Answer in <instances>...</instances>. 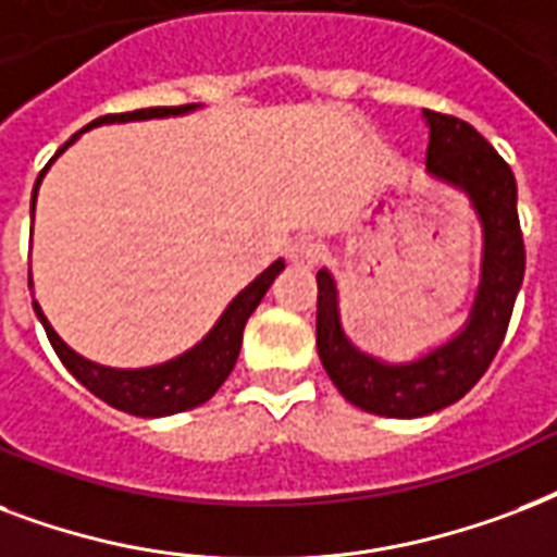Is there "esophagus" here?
<instances>
[{
  "label": "esophagus",
  "instance_id": "obj_1",
  "mask_svg": "<svg viewBox=\"0 0 557 557\" xmlns=\"http://www.w3.org/2000/svg\"><path fill=\"white\" fill-rule=\"evenodd\" d=\"M287 258H290V264L296 270H313L319 264V258H322V247H319L317 238H310V235H301L290 244L287 249Z\"/></svg>",
  "mask_w": 557,
  "mask_h": 557
}]
</instances>
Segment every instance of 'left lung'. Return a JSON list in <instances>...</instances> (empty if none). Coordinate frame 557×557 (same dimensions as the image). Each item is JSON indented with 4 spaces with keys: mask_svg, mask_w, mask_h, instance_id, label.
I'll use <instances>...</instances> for the list:
<instances>
[{
    "mask_svg": "<svg viewBox=\"0 0 557 557\" xmlns=\"http://www.w3.org/2000/svg\"><path fill=\"white\" fill-rule=\"evenodd\" d=\"M430 127L426 174L468 194L482 226V273L459 334L407 363H386L346 337L334 275L317 273V351L339 395L386 418H421L465 398L503 346L523 284L525 249L517 183L506 159L454 115L424 110Z\"/></svg>",
    "mask_w": 557,
    "mask_h": 557,
    "instance_id": "8db88e82",
    "label": "left lung"
}]
</instances>
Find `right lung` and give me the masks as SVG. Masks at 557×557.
<instances>
[{"instance_id":"obj_1","label":"right lung","mask_w":557,"mask_h":557,"mask_svg":"<svg viewBox=\"0 0 557 557\" xmlns=\"http://www.w3.org/2000/svg\"><path fill=\"white\" fill-rule=\"evenodd\" d=\"M200 103H185V107H150V110H133V113H119V115H101L95 119L92 124H86L84 131H77L72 139L63 145V148L49 159V165L42 168L37 183H34L32 194V218L34 206H37V191H40V183L46 171L51 168V162L81 139V133L92 131V127H101V124H124V122H145V119H168V115H185L197 110ZM284 270V261H273L267 267L264 273L258 275L256 282H249L244 290L235 296V299L226 305V310L220 313V319L214 322L209 334L197 343L194 348L183 351L174 360H165L159 366H145V369H113V366H101L86 360L69 348L63 339L58 337V331L51 327V322L46 319L42 308L34 301V313L46 327V337H49L51 348L58 351L60 363L66 366L69 372L75 374L77 381L84 383L86 389L92 392L95 398L107 400L110 407L122 409V412H131V416L139 418H162L174 416V412H185V409H194L206 404V400L214 395V392L223 386V381L230 377L235 363H238L240 339H244V327H247V319L252 317V310L261 305L264 293L270 290V284L275 282V275ZM28 287H34L32 270H28Z\"/></svg>"}]
</instances>
